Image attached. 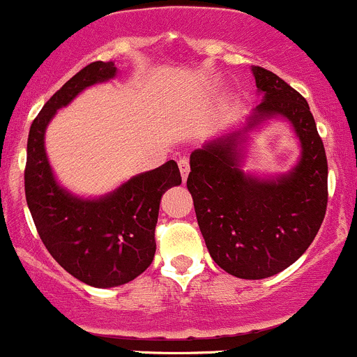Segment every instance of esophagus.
<instances>
[{
    "instance_id": "obj_1",
    "label": "esophagus",
    "mask_w": 357,
    "mask_h": 357,
    "mask_svg": "<svg viewBox=\"0 0 357 357\" xmlns=\"http://www.w3.org/2000/svg\"><path fill=\"white\" fill-rule=\"evenodd\" d=\"M178 168H180V174H182V178L185 180L187 175H189V160L187 158H182V160H178Z\"/></svg>"
}]
</instances>
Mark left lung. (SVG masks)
Here are the masks:
<instances>
[{"mask_svg": "<svg viewBox=\"0 0 357 357\" xmlns=\"http://www.w3.org/2000/svg\"><path fill=\"white\" fill-rule=\"evenodd\" d=\"M252 70L264 100L246 130L287 118L302 144L298 165L276 180L248 177L239 168L241 133H231L190 154L187 189L217 266L241 280H264L290 267L316 238L326 213L328 161L305 98L271 70Z\"/></svg>", "mask_w": 357, "mask_h": 357, "instance_id": "8db88e82", "label": "left lung"}]
</instances>
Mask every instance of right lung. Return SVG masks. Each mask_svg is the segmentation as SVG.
Returning <instances> with one entry per match:
<instances>
[{"mask_svg": "<svg viewBox=\"0 0 357 357\" xmlns=\"http://www.w3.org/2000/svg\"><path fill=\"white\" fill-rule=\"evenodd\" d=\"M114 74V62H91L54 93L31 125L24 172L27 206L43 245L67 273L95 288L125 284L151 266L161 196L182 182L170 160L100 199H79L57 185L45 153L48 123L81 90Z\"/></svg>", "mask_w": 357, "mask_h": 357, "instance_id": "obj_1", "label": "right lung"}]
</instances>
